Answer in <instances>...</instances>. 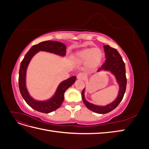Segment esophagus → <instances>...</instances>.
<instances>
[{
	"label": "esophagus",
	"mask_w": 149,
	"mask_h": 149,
	"mask_svg": "<svg viewBox=\"0 0 149 149\" xmlns=\"http://www.w3.org/2000/svg\"><path fill=\"white\" fill-rule=\"evenodd\" d=\"M77 78L79 79H84L85 78V75L82 73H79L77 75Z\"/></svg>",
	"instance_id": "34e87169"
}]
</instances>
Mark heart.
I'll return each mask as SVG.
<instances>
[{
  "instance_id": "1",
  "label": "heart",
  "mask_w": 149,
  "mask_h": 149,
  "mask_svg": "<svg viewBox=\"0 0 149 149\" xmlns=\"http://www.w3.org/2000/svg\"><path fill=\"white\" fill-rule=\"evenodd\" d=\"M103 57V52L98 47L84 48L75 54L76 59L80 63L85 62L86 67L89 70L96 68L101 63Z\"/></svg>"
}]
</instances>
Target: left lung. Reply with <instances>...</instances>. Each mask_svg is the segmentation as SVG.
Listing matches in <instances>:
<instances>
[{"label":"left lung","instance_id":"left-lung-1","mask_svg":"<svg viewBox=\"0 0 149 149\" xmlns=\"http://www.w3.org/2000/svg\"><path fill=\"white\" fill-rule=\"evenodd\" d=\"M104 49L105 52L106 61L97 71L104 70L110 71L116 76L117 81L119 85V91L118 96L116 100L106 106H99L94 105L86 101L84 98V89L81 93L82 100L83 102L89 110L97 114H106L114 110L118 107L119 103L123 100L125 92L126 85H127V78L125 76V63L123 58L116 49L111 47L109 45H104Z\"/></svg>","mask_w":149,"mask_h":149}]
</instances>
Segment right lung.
Masks as SVG:
<instances>
[{
  "instance_id": "obj_1",
  "label": "right lung",
  "mask_w": 149,
  "mask_h": 149,
  "mask_svg": "<svg viewBox=\"0 0 149 149\" xmlns=\"http://www.w3.org/2000/svg\"><path fill=\"white\" fill-rule=\"evenodd\" d=\"M66 47L65 44L56 41H45L35 45L26 53L22 61L19 76V86L20 93L25 102L33 109L43 113H49L59 108L64 100V94L66 90L73 84L76 81V76H72L61 82L58 86L54 96L47 101H38L31 97L28 93L25 84L26 70L30 61L39 51L53 53L60 56L66 55Z\"/></svg>"
}]
</instances>
